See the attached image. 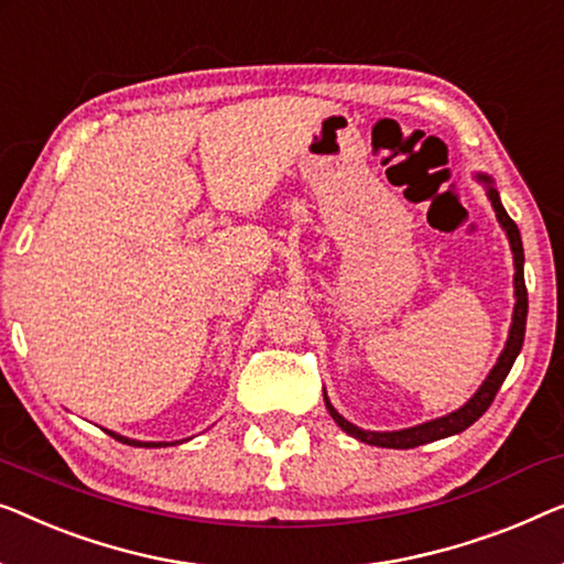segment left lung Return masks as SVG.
Returning a JSON list of instances; mask_svg holds the SVG:
<instances>
[{
	"label": "left lung",
	"instance_id": "obj_1",
	"mask_svg": "<svg viewBox=\"0 0 564 564\" xmlns=\"http://www.w3.org/2000/svg\"><path fill=\"white\" fill-rule=\"evenodd\" d=\"M480 181L488 183V200H491V206L496 210V218H499V224L503 226L506 236H509V243H511V251H513V267H517V274H513V295H517V305H513V323H511V330H509V340H506V348L499 358V364L494 366L491 373H488V379L484 381V387L476 391V397L470 399L468 404L460 406L458 412L447 414V417H440V420H432V422H424L417 424V427H410V430H399V432H369V430H361L356 427V424H350L348 420H343L340 414L333 410V404L328 402V397H325V406H328L330 417L338 422V427L343 432H348L350 437L361 440L366 445H377V447H397V451H406V447H417V445H427V443H435V440H443V437H451V435H458V432L468 430L473 422H476L480 414H484L491 402L499 394L503 379L509 377L513 361H517L519 350H521V343H524V330H527V307H529V300H527V284H524V247H521V236H519V228L517 224L511 221V216L506 214L503 206H501V198L499 193L494 191V185L488 177H480Z\"/></svg>",
	"mask_w": 564,
	"mask_h": 564
}]
</instances>
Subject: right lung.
<instances>
[{
    "label": "right lung",
    "instance_id": "obj_1",
    "mask_svg": "<svg viewBox=\"0 0 564 564\" xmlns=\"http://www.w3.org/2000/svg\"><path fill=\"white\" fill-rule=\"evenodd\" d=\"M106 432H109V430H106ZM109 435L113 437V440H119V443H124V445H134V447H165V445H162V443H140V440H129V437H121V435H117V432H109Z\"/></svg>",
    "mask_w": 564,
    "mask_h": 564
}]
</instances>
